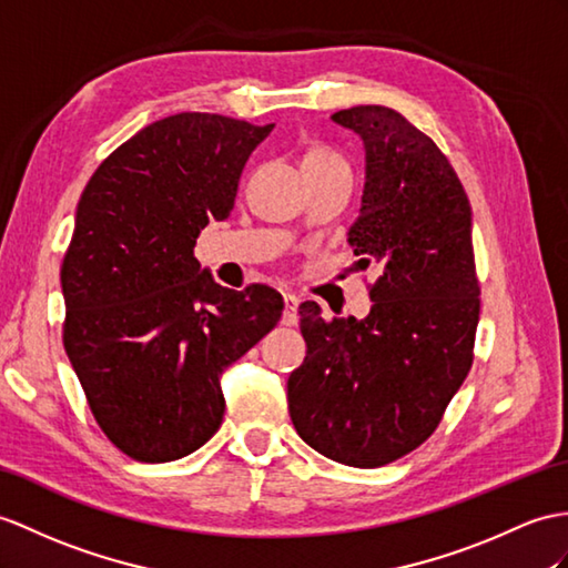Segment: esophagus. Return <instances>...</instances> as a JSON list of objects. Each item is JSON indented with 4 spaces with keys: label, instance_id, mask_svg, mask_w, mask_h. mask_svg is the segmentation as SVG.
Listing matches in <instances>:
<instances>
[{
    "label": "esophagus",
    "instance_id": "34e87169",
    "mask_svg": "<svg viewBox=\"0 0 568 568\" xmlns=\"http://www.w3.org/2000/svg\"><path fill=\"white\" fill-rule=\"evenodd\" d=\"M298 296L296 294H284V313H282V323L284 325H296L298 323Z\"/></svg>",
    "mask_w": 568,
    "mask_h": 568
}]
</instances>
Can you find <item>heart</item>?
Wrapping results in <instances>:
<instances>
[{"instance_id":"heart-1","label":"heart","mask_w":568,"mask_h":568,"mask_svg":"<svg viewBox=\"0 0 568 568\" xmlns=\"http://www.w3.org/2000/svg\"><path fill=\"white\" fill-rule=\"evenodd\" d=\"M332 159H337L335 154H332V151H325V149H313V151H308L306 159H303V161H332Z\"/></svg>"}]
</instances>
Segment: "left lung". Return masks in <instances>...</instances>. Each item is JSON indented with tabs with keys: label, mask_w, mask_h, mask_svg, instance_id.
I'll use <instances>...</instances> for the list:
<instances>
[{
	"label": "left lung",
	"mask_w": 568,
	"mask_h": 568,
	"mask_svg": "<svg viewBox=\"0 0 568 568\" xmlns=\"http://www.w3.org/2000/svg\"><path fill=\"white\" fill-rule=\"evenodd\" d=\"M362 136L366 183L349 229L378 267L366 317L298 306L306 358L286 383L298 436L329 460L381 467L422 446L473 366L479 284L473 210L440 149L385 105L339 110Z\"/></svg>",
	"instance_id": "obj_1"
}]
</instances>
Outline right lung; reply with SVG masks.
Wrapping results in <instances>:
<instances>
[{
    "instance_id": "right-lung-1",
    "label": "right lung",
    "mask_w": 568,
    "mask_h": 568,
    "mask_svg": "<svg viewBox=\"0 0 568 568\" xmlns=\"http://www.w3.org/2000/svg\"><path fill=\"white\" fill-rule=\"evenodd\" d=\"M272 130L163 118L81 192L60 272L64 352L103 434L134 460L204 446L224 419V371L280 323L282 294L233 292L192 255L200 231L231 216L243 165Z\"/></svg>"
}]
</instances>
